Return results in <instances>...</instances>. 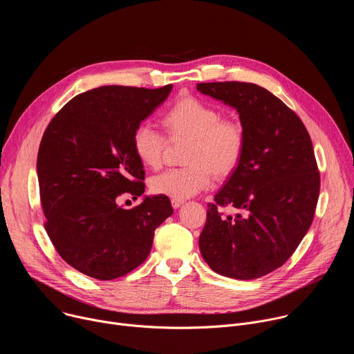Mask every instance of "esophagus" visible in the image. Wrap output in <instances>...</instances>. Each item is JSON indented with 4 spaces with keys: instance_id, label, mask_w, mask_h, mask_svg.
I'll return each mask as SVG.
<instances>
[{
    "instance_id": "esophagus-1",
    "label": "esophagus",
    "mask_w": 354,
    "mask_h": 354,
    "mask_svg": "<svg viewBox=\"0 0 354 354\" xmlns=\"http://www.w3.org/2000/svg\"><path fill=\"white\" fill-rule=\"evenodd\" d=\"M171 203H172V207H174V209H179V207L185 203V200H180V198H172Z\"/></svg>"
}]
</instances>
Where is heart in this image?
Masks as SVG:
<instances>
[{
    "label": "heart",
    "mask_w": 354,
    "mask_h": 354,
    "mask_svg": "<svg viewBox=\"0 0 354 354\" xmlns=\"http://www.w3.org/2000/svg\"><path fill=\"white\" fill-rule=\"evenodd\" d=\"M172 141L187 140L185 167L172 168L149 179L156 194L172 198H187L210 187L213 176L231 175L242 161L246 134L242 123L232 118H221L213 105L196 96H182L162 118ZM137 158L149 168L162 164L168 138L153 123L141 122L131 136Z\"/></svg>",
    "instance_id": "heart-1"
}]
</instances>
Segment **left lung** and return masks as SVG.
Listing matches in <instances>:
<instances>
[{"instance_id": "1", "label": "left lung", "mask_w": 354, "mask_h": 354, "mask_svg": "<svg viewBox=\"0 0 354 354\" xmlns=\"http://www.w3.org/2000/svg\"><path fill=\"white\" fill-rule=\"evenodd\" d=\"M196 88L235 108L246 134L241 164L209 203L200 252L216 273L258 279L284 265L313 224L321 185L313 141L283 100L257 84ZM228 205L236 216L223 214Z\"/></svg>"}]
</instances>
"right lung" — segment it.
<instances>
[{"label":"right lung","mask_w":354,"mask_h":354,"mask_svg":"<svg viewBox=\"0 0 354 354\" xmlns=\"http://www.w3.org/2000/svg\"><path fill=\"white\" fill-rule=\"evenodd\" d=\"M171 89L99 86L74 96L44 130L37 153L44 228L59 255L89 277L113 280L138 268L174 213L161 194L130 210L116 203L145 190L131 136Z\"/></svg>","instance_id":"obj_1"}]
</instances>
